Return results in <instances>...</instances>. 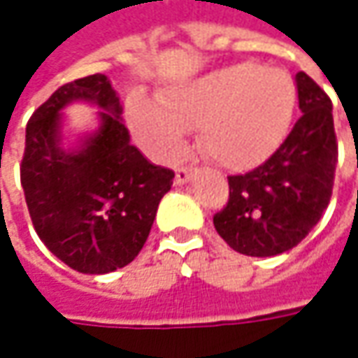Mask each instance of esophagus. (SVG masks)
Wrapping results in <instances>:
<instances>
[{
  "label": "esophagus",
  "mask_w": 358,
  "mask_h": 358,
  "mask_svg": "<svg viewBox=\"0 0 358 358\" xmlns=\"http://www.w3.org/2000/svg\"><path fill=\"white\" fill-rule=\"evenodd\" d=\"M190 178H192V168H178V170H176V184H178V186L186 184Z\"/></svg>",
  "instance_id": "esophagus-1"
}]
</instances>
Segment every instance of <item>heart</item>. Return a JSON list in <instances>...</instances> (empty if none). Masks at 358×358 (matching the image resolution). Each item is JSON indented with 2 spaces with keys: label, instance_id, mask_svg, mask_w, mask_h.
Wrapping results in <instances>:
<instances>
[{
  "label": "heart",
  "instance_id": "b5f03b06",
  "mask_svg": "<svg viewBox=\"0 0 358 358\" xmlns=\"http://www.w3.org/2000/svg\"><path fill=\"white\" fill-rule=\"evenodd\" d=\"M297 89L289 73L262 63H236L168 89L162 101L134 94L130 129L160 160L182 155L190 129L200 146L231 172L262 166L289 132Z\"/></svg>",
  "mask_w": 358,
  "mask_h": 358
}]
</instances>
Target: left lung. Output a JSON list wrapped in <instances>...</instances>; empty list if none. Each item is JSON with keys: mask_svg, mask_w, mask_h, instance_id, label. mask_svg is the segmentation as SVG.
I'll return each mask as SVG.
<instances>
[{"mask_svg": "<svg viewBox=\"0 0 358 358\" xmlns=\"http://www.w3.org/2000/svg\"><path fill=\"white\" fill-rule=\"evenodd\" d=\"M295 83L303 115L269 160L229 176V200L214 216L217 234L243 255L289 252L321 220L333 194L339 152L331 99L303 71Z\"/></svg>", "mask_w": 358, "mask_h": 358, "instance_id": "8db88e82", "label": "left lung"}]
</instances>
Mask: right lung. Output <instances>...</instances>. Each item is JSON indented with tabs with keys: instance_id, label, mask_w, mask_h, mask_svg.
<instances>
[{
	"instance_id": "add662e5",
	"label": "right lung",
	"mask_w": 358,
	"mask_h": 358,
	"mask_svg": "<svg viewBox=\"0 0 358 358\" xmlns=\"http://www.w3.org/2000/svg\"><path fill=\"white\" fill-rule=\"evenodd\" d=\"M83 100L99 108V127L73 149L62 146V113ZM122 105L106 75L59 87L25 129L21 186L33 228L47 250L80 273L129 265L150 234L174 172L150 164L130 144Z\"/></svg>"
}]
</instances>
